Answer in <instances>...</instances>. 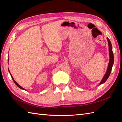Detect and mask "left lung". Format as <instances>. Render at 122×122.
<instances>
[{"label": "left lung", "mask_w": 122, "mask_h": 122, "mask_svg": "<svg viewBox=\"0 0 122 122\" xmlns=\"http://www.w3.org/2000/svg\"><path fill=\"white\" fill-rule=\"evenodd\" d=\"M107 42H108V46H109V62L108 64V66H107V70L106 71V74H104L103 78L102 79L101 81L100 82L99 85H100L102 84L105 83L106 81L107 80V78L109 77L110 75V73L112 71V68L113 66V63H114V56H113V53L112 51V46L111 44V42L110 41V39L107 37Z\"/></svg>", "instance_id": "obj_1"}]
</instances>
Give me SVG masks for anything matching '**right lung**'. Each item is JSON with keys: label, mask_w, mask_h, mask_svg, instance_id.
Wrapping results in <instances>:
<instances>
[{"label": "right lung", "mask_w": 122, "mask_h": 122, "mask_svg": "<svg viewBox=\"0 0 122 122\" xmlns=\"http://www.w3.org/2000/svg\"><path fill=\"white\" fill-rule=\"evenodd\" d=\"M9 58H8V62H9ZM9 73H10V75H11V78H12V80L14 82H15V85H16L17 86H18V87H19L20 88V89H23V90H26V89H24V88H23L22 87H21L20 85H19L18 84V83H17V82H16L15 81V80H14V78H13V76H12V75H11V73H10V71H9Z\"/></svg>", "instance_id": "add662e5"}]
</instances>
